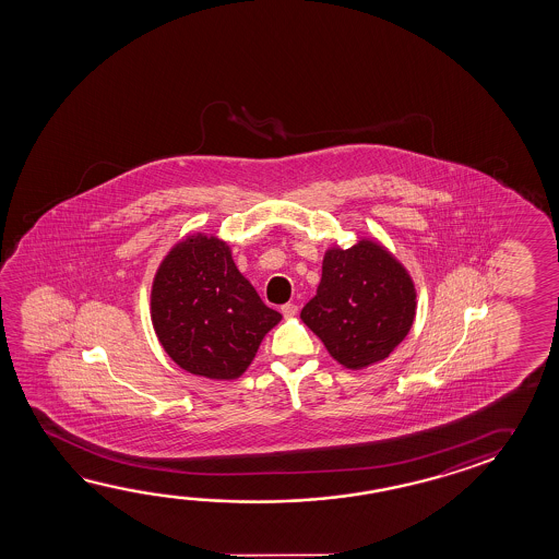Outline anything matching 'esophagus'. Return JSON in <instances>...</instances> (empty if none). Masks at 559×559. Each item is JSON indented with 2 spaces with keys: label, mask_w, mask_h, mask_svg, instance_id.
Wrapping results in <instances>:
<instances>
[{
  "label": "esophagus",
  "mask_w": 559,
  "mask_h": 559,
  "mask_svg": "<svg viewBox=\"0 0 559 559\" xmlns=\"http://www.w3.org/2000/svg\"><path fill=\"white\" fill-rule=\"evenodd\" d=\"M282 314H284L285 319H292V317H295V314H297V305H282Z\"/></svg>",
  "instance_id": "esophagus-1"
}]
</instances>
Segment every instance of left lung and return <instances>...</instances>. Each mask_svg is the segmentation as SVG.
<instances>
[{
    "label": "left lung",
    "mask_w": 559,
    "mask_h": 559,
    "mask_svg": "<svg viewBox=\"0 0 559 559\" xmlns=\"http://www.w3.org/2000/svg\"><path fill=\"white\" fill-rule=\"evenodd\" d=\"M417 314V289L407 267L376 238L329 248L321 284L301 321L341 366L366 369L389 358L407 338Z\"/></svg>",
    "instance_id": "1"
}]
</instances>
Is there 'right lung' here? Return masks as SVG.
<instances>
[{
	"mask_svg": "<svg viewBox=\"0 0 559 559\" xmlns=\"http://www.w3.org/2000/svg\"><path fill=\"white\" fill-rule=\"evenodd\" d=\"M162 348L199 378L230 381L247 371L282 314L265 307L215 235L181 238L164 255L151 292Z\"/></svg>",
	"mask_w": 559,
	"mask_h": 559,
	"instance_id": "1",
	"label": "right lung"
}]
</instances>
